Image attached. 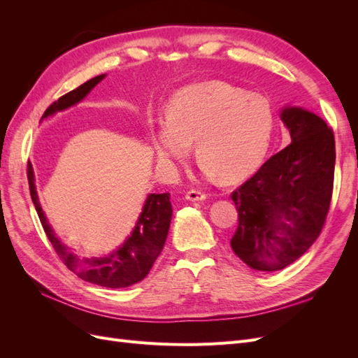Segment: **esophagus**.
I'll use <instances>...</instances> for the list:
<instances>
[{"instance_id": "obj_1", "label": "esophagus", "mask_w": 358, "mask_h": 358, "mask_svg": "<svg viewBox=\"0 0 358 358\" xmlns=\"http://www.w3.org/2000/svg\"><path fill=\"white\" fill-rule=\"evenodd\" d=\"M206 197H208V194H204V192L200 191V189H189V191L187 192V196H185V199L189 200V201H201V200H204Z\"/></svg>"}]
</instances>
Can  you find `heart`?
I'll use <instances>...</instances> for the list:
<instances>
[{"instance_id": "b5f03b06", "label": "heart", "mask_w": 358, "mask_h": 358, "mask_svg": "<svg viewBox=\"0 0 358 358\" xmlns=\"http://www.w3.org/2000/svg\"><path fill=\"white\" fill-rule=\"evenodd\" d=\"M167 113L149 125L158 159H185L196 142L203 171L225 182L242 180L262 164L275 127L267 99L220 80L179 90Z\"/></svg>"}]
</instances>
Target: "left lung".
<instances>
[{"mask_svg": "<svg viewBox=\"0 0 358 358\" xmlns=\"http://www.w3.org/2000/svg\"><path fill=\"white\" fill-rule=\"evenodd\" d=\"M291 143L231 192L239 224L231 249L259 272L282 270L305 254L326 222L334 179V136L315 113L285 107Z\"/></svg>", "mask_w": 358, "mask_h": 358, "instance_id": "obj_1", "label": "left lung"}]
</instances>
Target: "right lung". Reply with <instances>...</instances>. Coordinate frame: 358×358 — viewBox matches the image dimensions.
I'll return each mask as SVG.
<instances>
[{
    "label": "right lung",
    "instance_id": "add662e5",
    "mask_svg": "<svg viewBox=\"0 0 358 358\" xmlns=\"http://www.w3.org/2000/svg\"><path fill=\"white\" fill-rule=\"evenodd\" d=\"M104 76L106 74L96 76V78H92L91 80L80 85L79 88L59 96L55 103H52L48 107L41 119L52 116L57 112L66 110L70 106L82 101L85 96L91 92L94 86L104 79ZM27 176L29 183L31 199L36 206L37 215L43 229H45L48 239L50 241L58 257L62 259V263L66 264L73 273L86 280V282L106 288H125L137 284L143 278H146L149 270L152 268L155 259L161 254L162 248H164L169 234L173 213L169 192L149 194L133 233L127 237L124 245H121V248H117L115 252L107 257L80 259L58 239L46 220V215L43 213L34 183V170H32L29 161Z\"/></svg>",
    "mask_w": 358,
    "mask_h": 358
}]
</instances>
